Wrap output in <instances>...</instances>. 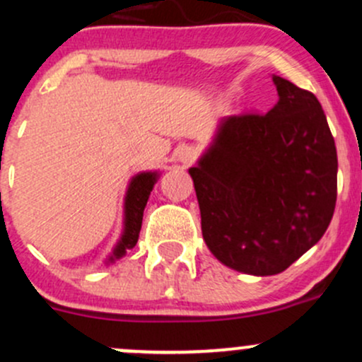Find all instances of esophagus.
<instances>
[{"mask_svg": "<svg viewBox=\"0 0 362 362\" xmlns=\"http://www.w3.org/2000/svg\"><path fill=\"white\" fill-rule=\"evenodd\" d=\"M176 160L182 163V165H192L197 160V149L193 146H180L176 149Z\"/></svg>", "mask_w": 362, "mask_h": 362, "instance_id": "obj_1", "label": "esophagus"}]
</instances>
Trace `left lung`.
I'll list each match as a JSON object with an SVG mask.
<instances>
[{
    "instance_id": "left-lung-1",
    "label": "left lung",
    "mask_w": 362,
    "mask_h": 362,
    "mask_svg": "<svg viewBox=\"0 0 362 362\" xmlns=\"http://www.w3.org/2000/svg\"><path fill=\"white\" fill-rule=\"evenodd\" d=\"M267 114L223 119L189 169L207 248L225 266L278 274L324 235L338 189L334 139L313 93L273 77Z\"/></svg>"
}]
</instances>
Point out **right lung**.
Masks as SVG:
<instances>
[{"mask_svg":"<svg viewBox=\"0 0 362 362\" xmlns=\"http://www.w3.org/2000/svg\"><path fill=\"white\" fill-rule=\"evenodd\" d=\"M156 182V173H144L135 176L128 188L127 200H124V232L121 238L119 245L114 250V255L110 260L119 259L127 253V250H132L139 241V232L142 227V214L144 207L148 204L149 193Z\"/></svg>","mask_w":362,"mask_h":362,"instance_id":"right-lung-1","label":"right lung"}]
</instances>
